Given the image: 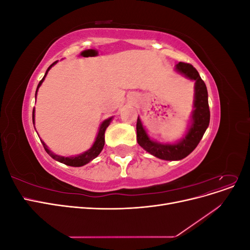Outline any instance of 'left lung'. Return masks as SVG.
I'll return each instance as SVG.
<instances>
[{"instance_id": "obj_1", "label": "left lung", "mask_w": 250, "mask_h": 250, "mask_svg": "<svg viewBox=\"0 0 250 250\" xmlns=\"http://www.w3.org/2000/svg\"><path fill=\"white\" fill-rule=\"evenodd\" d=\"M176 70L186 77L195 80V101L192 125L186 137L177 144H160L150 140L142 125L141 120L137 121V140L139 145L147 152L161 160L179 161L190 154L197 147L200 140L209 124V107L208 100V89L206 83L199 76L195 67L187 62H178Z\"/></svg>"}]
</instances>
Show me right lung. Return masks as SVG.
<instances>
[{"mask_svg":"<svg viewBox=\"0 0 250 250\" xmlns=\"http://www.w3.org/2000/svg\"><path fill=\"white\" fill-rule=\"evenodd\" d=\"M56 62H53V63L48 67V70H47L46 74H44L43 78L40 81L39 85H37V89H39V87L41 86V84L42 83L44 77H46V75H47L48 71L51 69L52 65H54ZM37 89H36V93H37ZM36 93H35V97H36ZM32 120H33V124H34V108H33V112H32ZM110 121H111V118H109V119L104 121V122H103V123L101 124V126H100L99 132H98V135H97V138H96V141H95V143H94L93 147L90 148L89 150H87L86 152L82 153V154H80V155L72 156V157H63V156L56 155V154H54L53 152H51V151L48 149V147L46 146V144H44L43 142H42V146H43L44 150L47 151V153H48L52 158H54L55 161H57V162H59V163H62V164L67 165V166H72V167H81V166L89 163L90 161L94 160L95 157H97L98 155L100 154V152H101L103 147H104V142H105V141H104V133H105V130H106V128L108 127V125H109V123H110Z\"/></svg>","mask_w":250,"mask_h":250,"instance_id":"obj_1","label":"right lung"}]
</instances>
